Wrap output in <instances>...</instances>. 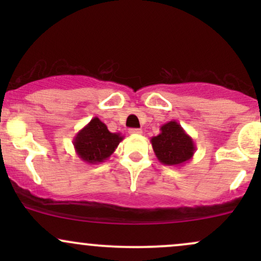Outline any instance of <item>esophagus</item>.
I'll return each instance as SVG.
<instances>
[{
	"label": "esophagus",
	"mask_w": 261,
	"mask_h": 261,
	"mask_svg": "<svg viewBox=\"0 0 261 261\" xmlns=\"http://www.w3.org/2000/svg\"><path fill=\"white\" fill-rule=\"evenodd\" d=\"M128 133H130L131 135H141L142 134V130H141V128H130V130H128Z\"/></svg>",
	"instance_id": "34e87169"
}]
</instances>
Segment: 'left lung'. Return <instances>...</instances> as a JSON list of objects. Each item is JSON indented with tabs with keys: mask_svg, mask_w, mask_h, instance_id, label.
Masks as SVG:
<instances>
[{
	"mask_svg": "<svg viewBox=\"0 0 261 261\" xmlns=\"http://www.w3.org/2000/svg\"><path fill=\"white\" fill-rule=\"evenodd\" d=\"M157 160L162 164L180 167L188 163L195 153V143L175 120L161 126V134L151 139Z\"/></svg>",
	"mask_w": 261,
	"mask_h": 261,
	"instance_id": "obj_1",
	"label": "left lung"
}]
</instances>
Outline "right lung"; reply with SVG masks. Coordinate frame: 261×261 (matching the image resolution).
<instances>
[{"label":"right lung","mask_w":261,"mask_h":261,"mask_svg":"<svg viewBox=\"0 0 261 261\" xmlns=\"http://www.w3.org/2000/svg\"><path fill=\"white\" fill-rule=\"evenodd\" d=\"M124 140L120 133H110L107 125L94 116L73 137L74 151L88 164H98L107 161Z\"/></svg>","instance_id":"add662e5"}]
</instances>
